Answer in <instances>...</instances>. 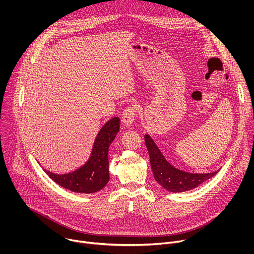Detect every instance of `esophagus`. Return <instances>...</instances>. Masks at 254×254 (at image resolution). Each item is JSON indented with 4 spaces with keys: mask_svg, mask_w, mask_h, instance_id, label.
I'll return each mask as SVG.
<instances>
[{
    "mask_svg": "<svg viewBox=\"0 0 254 254\" xmlns=\"http://www.w3.org/2000/svg\"><path fill=\"white\" fill-rule=\"evenodd\" d=\"M135 116H136L135 105H128L125 108V111L123 112L122 121L126 126L129 127L133 124V122L135 120Z\"/></svg>",
    "mask_w": 254,
    "mask_h": 254,
    "instance_id": "1",
    "label": "esophagus"
}]
</instances>
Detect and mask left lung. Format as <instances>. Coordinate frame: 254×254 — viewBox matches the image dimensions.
<instances>
[{"label":"left lung","instance_id":"left-lung-1","mask_svg":"<svg viewBox=\"0 0 254 254\" xmlns=\"http://www.w3.org/2000/svg\"><path fill=\"white\" fill-rule=\"evenodd\" d=\"M144 141H146V147L150 155L155 180L167 191L180 193L192 190L219 172L218 170L213 173L193 174L179 170L165 159L149 134H144Z\"/></svg>","mask_w":254,"mask_h":254}]
</instances>
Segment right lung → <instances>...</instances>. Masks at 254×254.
<instances>
[{
	"label": "right lung",
	"instance_id": "1",
	"mask_svg": "<svg viewBox=\"0 0 254 254\" xmlns=\"http://www.w3.org/2000/svg\"><path fill=\"white\" fill-rule=\"evenodd\" d=\"M120 130L118 117L108 121L95 137L88 161L77 170L67 174L45 173L59 186L75 193L91 194L101 190L110 180L108 171V148Z\"/></svg>",
	"mask_w": 254,
	"mask_h": 254
}]
</instances>
